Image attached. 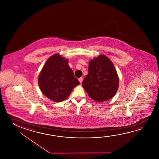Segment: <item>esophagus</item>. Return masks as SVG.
Listing matches in <instances>:
<instances>
[{
	"mask_svg": "<svg viewBox=\"0 0 159 159\" xmlns=\"http://www.w3.org/2000/svg\"><path fill=\"white\" fill-rule=\"evenodd\" d=\"M83 78H79V81H80V83H81L82 82H83Z\"/></svg>",
	"mask_w": 159,
	"mask_h": 159,
	"instance_id": "1",
	"label": "esophagus"
}]
</instances>
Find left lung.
<instances>
[{
	"mask_svg": "<svg viewBox=\"0 0 159 159\" xmlns=\"http://www.w3.org/2000/svg\"><path fill=\"white\" fill-rule=\"evenodd\" d=\"M82 85L96 102H105L114 96L119 87V77L109 58L100 55L90 60L88 74Z\"/></svg>",
	"mask_w": 159,
	"mask_h": 159,
	"instance_id": "8db88e82",
	"label": "left lung"
}]
</instances>
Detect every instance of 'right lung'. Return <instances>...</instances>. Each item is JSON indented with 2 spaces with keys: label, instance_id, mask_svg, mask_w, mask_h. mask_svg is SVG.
Segmentation results:
<instances>
[{
  "label": "right lung",
  "instance_id": "add662e5",
  "mask_svg": "<svg viewBox=\"0 0 159 159\" xmlns=\"http://www.w3.org/2000/svg\"><path fill=\"white\" fill-rule=\"evenodd\" d=\"M38 84L42 93L55 102H62L80 84L69 66L68 60L59 54L47 60L39 74Z\"/></svg>",
  "mask_w": 159,
  "mask_h": 159
}]
</instances>
